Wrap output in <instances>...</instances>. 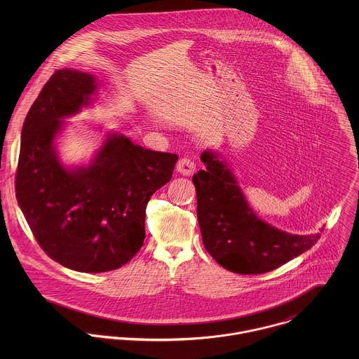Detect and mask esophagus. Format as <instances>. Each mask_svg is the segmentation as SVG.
<instances>
[{"instance_id":"1","label":"esophagus","mask_w":359,"mask_h":359,"mask_svg":"<svg viewBox=\"0 0 359 359\" xmlns=\"http://www.w3.org/2000/svg\"><path fill=\"white\" fill-rule=\"evenodd\" d=\"M196 170V163L189 157H181L177 163V171L182 175H191Z\"/></svg>"}]
</instances>
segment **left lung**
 <instances>
[{
  "mask_svg": "<svg viewBox=\"0 0 359 359\" xmlns=\"http://www.w3.org/2000/svg\"><path fill=\"white\" fill-rule=\"evenodd\" d=\"M201 160L205 168L192 178L198 221L205 250L221 266L242 275L264 273L316 243L319 233L294 235L261 219L221 154L205 149Z\"/></svg>",
  "mask_w": 359,
  "mask_h": 359,
  "instance_id": "left-lung-1",
  "label": "left lung"
}]
</instances>
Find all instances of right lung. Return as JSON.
I'll return each instance as SVG.
<instances>
[{
	"label": "right lung",
	"mask_w": 359,
	"mask_h": 359,
	"mask_svg": "<svg viewBox=\"0 0 359 359\" xmlns=\"http://www.w3.org/2000/svg\"><path fill=\"white\" fill-rule=\"evenodd\" d=\"M95 76L76 69L52 74L22 128L16 199L43 250L60 265L100 273L127 264L144 245L147 205L178 160L109 131L87 165L67 167L56 137L63 118L94 102Z\"/></svg>",
	"instance_id": "add662e5"
}]
</instances>
